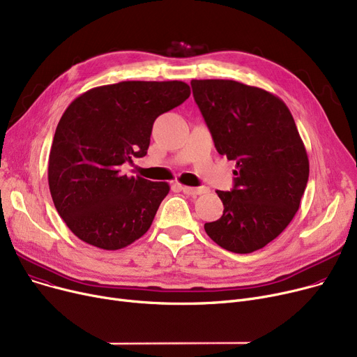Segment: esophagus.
<instances>
[{
    "mask_svg": "<svg viewBox=\"0 0 357 357\" xmlns=\"http://www.w3.org/2000/svg\"><path fill=\"white\" fill-rule=\"evenodd\" d=\"M181 191L186 195H201L204 192H207V188H192V186H181Z\"/></svg>",
    "mask_w": 357,
    "mask_h": 357,
    "instance_id": "1",
    "label": "esophagus"
}]
</instances>
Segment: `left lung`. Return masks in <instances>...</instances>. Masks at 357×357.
Here are the masks:
<instances>
[{"mask_svg":"<svg viewBox=\"0 0 357 357\" xmlns=\"http://www.w3.org/2000/svg\"><path fill=\"white\" fill-rule=\"evenodd\" d=\"M192 93L217 152L236 160L233 190L217 191L221 218L205 233L222 249L265 248L295 217L310 175L304 142L287 104L231 79H192Z\"/></svg>","mask_w":357,"mask_h":357,"instance_id":"8db88e82","label":"left lung"}]
</instances>
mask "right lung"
<instances>
[{
	"instance_id": "right-lung-1",
	"label": "right lung",
	"mask_w": 357,
	"mask_h": 357,
	"mask_svg": "<svg viewBox=\"0 0 357 357\" xmlns=\"http://www.w3.org/2000/svg\"><path fill=\"white\" fill-rule=\"evenodd\" d=\"M191 96L182 81H123L75 98L56 127L47 179L69 230L104 250H119L152 226L167 182L121 174L143 158L155 120Z\"/></svg>"
}]
</instances>
